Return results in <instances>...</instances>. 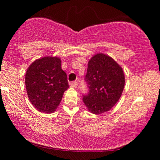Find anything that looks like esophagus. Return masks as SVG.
<instances>
[{"mask_svg": "<svg viewBox=\"0 0 160 160\" xmlns=\"http://www.w3.org/2000/svg\"><path fill=\"white\" fill-rule=\"evenodd\" d=\"M69 85L71 87H76L77 86V82H71L69 83Z\"/></svg>", "mask_w": 160, "mask_h": 160, "instance_id": "1", "label": "esophagus"}]
</instances>
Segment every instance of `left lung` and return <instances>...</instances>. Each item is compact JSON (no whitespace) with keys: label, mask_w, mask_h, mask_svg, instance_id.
I'll use <instances>...</instances> for the list:
<instances>
[{"label":"left lung","mask_w":160,"mask_h":160,"mask_svg":"<svg viewBox=\"0 0 160 160\" xmlns=\"http://www.w3.org/2000/svg\"><path fill=\"white\" fill-rule=\"evenodd\" d=\"M84 78L89 90L83 95V102L88 111L96 115L113 108L121 97L125 82L122 67L102 53L89 60Z\"/></svg>","instance_id":"8db88e82"}]
</instances>
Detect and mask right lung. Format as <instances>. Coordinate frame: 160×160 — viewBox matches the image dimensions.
I'll return each instance as SVG.
<instances>
[{"label":"right lung","mask_w":160,"mask_h":160,"mask_svg":"<svg viewBox=\"0 0 160 160\" xmlns=\"http://www.w3.org/2000/svg\"><path fill=\"white\" fill-rule=\"evenodd\" d=\"M28 96L32 106L42 113H53L69 88L67 75L61 68V60L44 57L35 60L25 74Z\"/></svg>","instance_id":"1"}]
</instances>
